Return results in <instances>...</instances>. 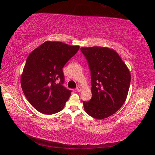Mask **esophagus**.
<instances>
[{
	"label": "esophagus",
	"mask_w": 155,
	"mask_h": 155,
	"mask_svg": "<svg viewBox=\"0 0 155 155\" xmlns=\"http://www.w3.org/2000/svg\"><path fill=\"white\" fill-rule=\"evenodd\" d=\"M77 91L78 92H81V91H82V88H81V87H78L77 88Z\"/></svg>",
	"instance_id": "esophagus-1"
}]
</instances>
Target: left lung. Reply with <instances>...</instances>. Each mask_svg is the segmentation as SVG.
I'll list each match as a JSON object with an SVG mask.
<instances>
[{"mask_svg": "<svg viewBox=\"0 0 155 155\" xmlns=\"http://www.w3.org/2000/svg\"><path fill=\"white\" fill-rule=\"evenodd\" d=\"M91 75L92 98L83 101L86 113L96 119L113 115L127 99L130 72L114 49L103 47H82Z\"/></svg>", "mask_w": 155, "mask_h": 155, "instance_id": "left-lung-1", "label": "left lung"}]
</instances>
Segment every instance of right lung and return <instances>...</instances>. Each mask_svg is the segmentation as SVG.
Returning a JSON list of instances; mask_svg holds the SVG:
<instances>
[{
	"label": "right lung",
	"instance_id": "add662e5",
	"mask_svg": "<svg viewBox=\"0 0 155 155\" xmlns=\"http://www.w3.org/2000/svg\"><path fill=\"white\" fill-rule=\"evenodd\" d=\"M80 47L46 41L32 51L21 78L23 93L36 110L45 114L62 110L71 91L63 87L62 68Z\"/></svg>",
	"mask_w": 155,
	"mask_h": 155
}]
</instances>
